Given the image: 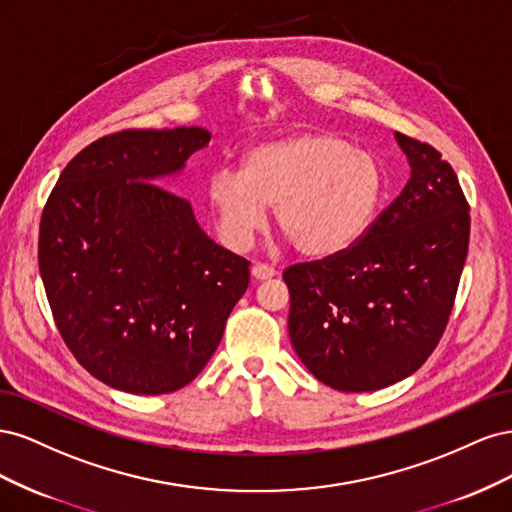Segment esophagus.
I'll return each mask as SVG.
<instances>
[{
	"label": "esophagus",
	"mask_w": 512,
	"mask_h": 512,
	"mask_svg": "<svg viewBox=\"0 0 512 512\" xmlns=\"http://www.w3.org/2000/svg\"><path fill=\"white\" fill-rule=\"evenodd\" d=\"M277 275V271L273 269V267H269V265H260V262H256V265L252 267V277L254 280H271V277H275Z\"/></svg>",
	"instance_id": "obj_1"
}]
</instances>
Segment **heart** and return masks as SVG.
<instances>
[{
    "mask_svg": "<svg viewBox=\"0 0 512 512\" xmlns=\"http://www.w3.org/2000/svg\"><path fill=\"white\" fill-rule=\"evenodd\" d=\"M384 196V173L369 151L329 132H292L247 149L239 173L218 168L207 203L222 239L245 250L275 207V224L307 258H331L359 241Z\"/></svg>",
    "mask_w": 512,
    "mask_h": 512,
    "instance_id": "b5f03b06",
    "label": "heart"
}]
</instances>
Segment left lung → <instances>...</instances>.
<instances>
[{
    "mask_svg": "<svg viewBox=\"0 0 512 512\" xmlns=\"http://www.w3.org/2000/svg\"><path fill=\"white\" fill-rule=\"evenodd\" d=\"M406 188L350 250L284 271L288 335L331 389L378 391L408 378L438 346L470 241L455 170L427 143L395 132Z\"/></svg>",
    "mask_w": 512,
    "mask_h": 512,
    "instance_id": "1",
    "label": "left lung"
}]
</instances>
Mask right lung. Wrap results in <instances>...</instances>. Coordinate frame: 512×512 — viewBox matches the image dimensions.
<instances>
[{"label": "right lung", "instance_id": "right-lung-1", "mask_svg": "<svg viewBox=\"0 0 512 512\" xmlns=\"http://www.w3.org/2000/svg\"><path fill=\"white\" fill-rule=\"evenodd\" d=\"M209 141L198 126L104 136L70 160L46 200V299L76 361L111 389L162 395L190 384L250 284V262L158 185Z\"/></svg>", "mask_w": 512, "mask_h": 512}]
</instances>
